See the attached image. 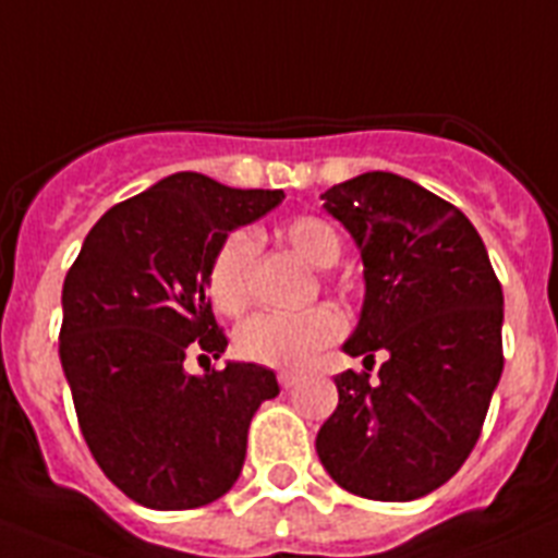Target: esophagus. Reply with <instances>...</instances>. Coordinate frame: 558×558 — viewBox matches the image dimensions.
<instances>
[{
    "instance_id": "obj_1",
    "label": "esophagus",
    "mask_w": 558,
    "mask_h": 558,
    "mask_svg": "<svg viewBox=\"0 0 558 558\" xmlns=\"http://www.w3.org/2000/svg\"><path fill=\"white\" fill-rule=\"evenodd\" d=\"M278 381H280V387H283V390H292V387L300 381V373H294V371H280V373H278Z\"/></svg>"
}]
</instances>
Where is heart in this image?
Here are the masks:
<instances>
[{
	"mask_svg": "<svg viewBox=\"0 0 558 558\" xmlns=\"http://www.w3.org/2000/svg\"><path fill=\"white\" fill-rule=\"evenodd\" d=\"M280 239L300 258L317 269H328L342 255V239L328 221L300 216L283 225ZM252 260L255 239L250 232H230L207 266V292L216 308L241 314L252 298ZM342 331V319L331 306H314L298 314L260 312L241 323L235 331V351L241 360L266 367H303L319 348H326Z\"/></svg>",
	"mask_w": 558,
	"mask_h": 558,
	"instance_id": "1",
	"label": "heart"
}]
</instances>
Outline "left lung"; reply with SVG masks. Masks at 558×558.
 <instances>
[{
    "label": "left lung",
    "instance_id": "left-lung-1",
    "mask_svg": "<svg viewBox=\"0 0 558 558\" xmlns=\"http://www.w3.org/2000/svg\"><path fill=\"white\" fill-rule=\"evenodd\" d=\"M365 266L351 356L385 351L379 379L339 373L317 454L333 483L407 502L452 477L481 438L502 373V286L454 205L399 173L371 171L323 193ZM371 371V367H367Z\"/></svg>",
    "mask_w": 558,
    "mask_h": 558
}]
</instances>
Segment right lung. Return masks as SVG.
Listing matches in <instances>:
<instances>
[{"mask_svg": "<svg viewBox=\"0 0 558 558\" xmlns=\"http://www.w3.org/2000/svg\"><path fill=\"white\" fill-rule=\"evenodd\" d=\"M283 202L205 173H171L100 216L66 272L58 356L92 458L157 511L207 506L239 481L246 429L278 379L252 362L191 376L187 351L219 360L207 266L221 241ZM194 345L191 347L190 342Z\"/></svg>", "mask_w": 558, "mask_h": 558, "instance_id": "1", "label": "right lung"}]
</instances>
